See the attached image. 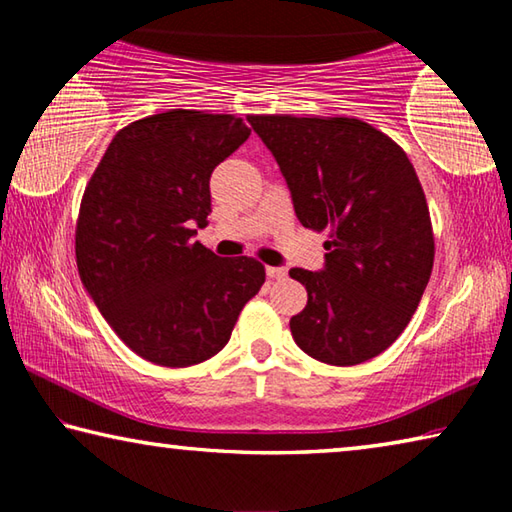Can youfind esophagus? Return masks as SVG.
Instances as JSON below:
<instances>
[{"label": "esophagus", "instance_id": "esophagus-1", "mask_svg": "<svg viewBox=\"0 0 512 512\" xmlns=\"http://www.w3.org/2000/svg\"><path fill=\"white\" fill-rule=\"evenodd\" d=\"M266 275L271 277V280H284V277H287V268H284V266H268Z\"/></svg>", "mask_w": 512, "mask_h": 512}]
</instances>
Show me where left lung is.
<instances>
[{
  "mask_svg": "<svg viewBox=\"0 0 512 512\" xmlns=\"http://www.w3.org/2000/svg\"><path fill=\"white\" fill-rule=\"evenodd\" d=\"M280 167L298 221L329 230L320 271L291 268L307 305L291 318L302 352L357 366L409 325L433 268L427 198L391 137L348 117L253 115Z\"/></svg>",
  "mask_w": 512,
  "mask_h": 512,
  "instance_id": "left-lung-1",
  "label": "left lung"
}]
</instances>
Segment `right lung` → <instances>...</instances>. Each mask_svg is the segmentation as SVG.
I'll list each match as a JSON object with an SVG mask.
<instances>
[{
    "mask_svg": "<svg viewBox=\"0 0 512 512\" xmlns=\"http://www.w3.org/2000/svg\"><path fill=\"white\" fill-rule=\"evenodd\" d=\"M248 135L232 115L160 112L121 128L85 187L76 223L81 282L146 361L185 368L214 357L262 289L257 259H223L194 241L212 212V171Z\"/></svg>",
    "mask_w": 512,
    "mask_h": 512,
    "instance_id": "obj_1",
    "label": "right lung"
}]
</instances>
